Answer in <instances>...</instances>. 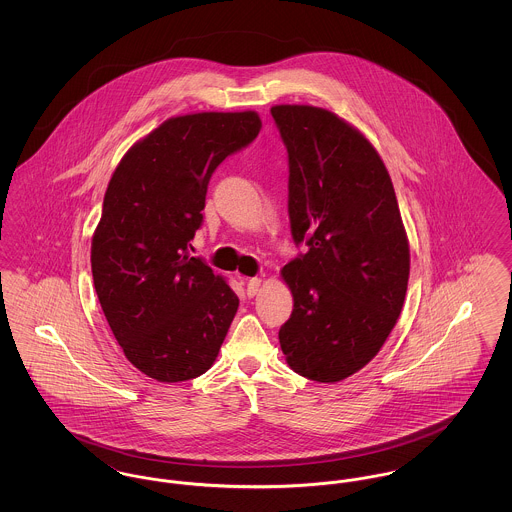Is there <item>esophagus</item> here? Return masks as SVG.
Instances as JSON below:
<instances>
[{"mask_svg":"<svg viewBox=\"0 0 512 512\" xmlns=\"http://www.w3.org/2000/svg\"><path fill=\"white\" fill-rule=\"evenodd\" d=\"M261 290V278H251V280H247V295L249 297H253V295H257Z\"/></svg>","mask_w":512,"mask_h":512,"instance_id":"34e87169","label":"esophagus"}]
</instances>
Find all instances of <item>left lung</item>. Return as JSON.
Listing matches in <instances>:
<instances>
[{
  "instance_id": "left-lung-1",
  "label": "left lung",
  "mask_w": 512,
  "mask_h": 512,
  "mask_svg": "<svg viewBox=\"0 0 512 512\" xmlns=\"http://www.w3.org/2000/svg\"><path fill=\"white\" fill-rule=\"evenodd\" d=\"M288 149L293 295L280 347L293 372L340 382L368 365L401 315L409 240L390 174L365 136L313 105L270 109Z\"/></svg>"
}]
</instances>
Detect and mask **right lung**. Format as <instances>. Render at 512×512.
Here are the masks:
<instances>
[{
  "label": "right lung",
  "instance_id": "right-lung-1",
  "mask_svg": "<svg viewBox=\"0 0 512 512\" xmlns=\"http://www.w3.org/2000/svg\"><path fill=\"white\" fill-rule=\"evenodd\" d=\"M261 130L255 111L172 117L126 151L92 238L99 305L126 359L159 382L215 363L240 299L190 255L220 163Z\"/></svg>",
  "mask_w": 512,
  "mask_h": 512
}]
</instances>
